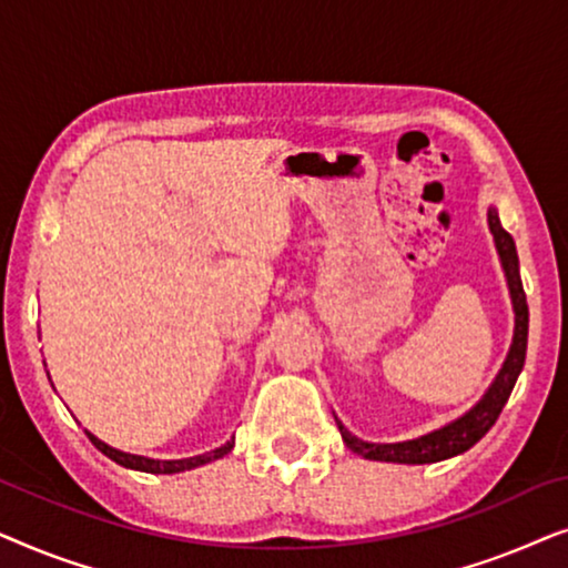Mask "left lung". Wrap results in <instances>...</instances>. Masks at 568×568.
Returning <instances> with one entry per match:
<instances>
[{"instance_id":"left-lung-1","label":"left lung","mask_w":568,"mask_h":568,"mask_svg":"<svg viewBox=\"0 0 568 568\" xmlns=\"http://www.w3.org/2000/svg\"><path fill=\"white\" fill-rule=\"evenodd\" d=\"M488 230H491L494 235V245H496V253H499L504 278H507L511 310H515V336H511V346L507 352V359L501 364L499 375L494 377V383L488 385L484 398H480L476 406L465 410L463 416H457L455 422L439 426V429H434L429 434H422V437L416 439L364 442L359 437H354V434L336 418L341 439L346 442V447L352 449V453L367 457V460H379V463H403V465L439 463V460H447V457L463 455L465 449H470L478 439H484L486 432L496 424L504 403L509 400L511 387H515L519 372L525 367L527 321H530V313H527L523 278H519V258H517L515 240H511L509 232L501 227L499 212H496L494 206H488Z\"/></svg>"}]
</instances>
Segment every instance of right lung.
I'll return each mask as SVG.
<instances>
[{
	"instance_id": "add662e5",
	"label": "right lung",
	"mask_w": 568,
	"mask_h": 568,
	"mask_svg": "<svg viewBox=\"0 0 568 568\" xmlns=\"http://www.w3.org/2000/svg\"><path fill=\"white\" fill-rule=\"evenodd\" d=\"M88 437L92 445H95L100 453L111 457L113 463L123 465V468H131V470H142V473H162V476H170V473H183V470H193L199 468V465H206L212 460H220L230 453L232 447H235V437H232L227 445L212 449V453H204V455H193V457H181V460H154V457H144V455H131V453H123V449H115L111 445H105L103 439H98L95 434L88 432Z\"/></svg>"
}]
</instances>
